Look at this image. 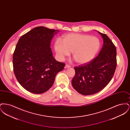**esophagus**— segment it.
Instances as JSON below:
<instances>
[{
	"instance_id": "esophagus-1",
	"label": "esophagus",
	"mask_w": 130,
	"mask_h": 130,
	"mask_svg": "<svg viewBox=\"0 0 130 130\" xmlns=\"http://www.w3.org/2000/svg\"><path fill=\"white\" fill-rule=\"evenodd\" d=\"M70 65H68V64H66L65 65V67L64 68H70Z\"/></svg>"
}]
</instances>
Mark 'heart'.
<instances>
[{
	"instance_id": "1",
	"label": "heart",
	"mask_w": 130,
	"mask_h": 130,
	"mask_svg": "<svg viewBox=\"0 0 130 130\" xmlns=\"http://www.w3.org/2000/svg\"><path fill=\"white\" fill-rule=\"evenodd\" d=\"M100 46L99 39L85 34H69L57 39L54 43L56 56L62 61L72 52L73 57L79 64L91 61L98 52Z\"/></svg>"
}]
</instances>
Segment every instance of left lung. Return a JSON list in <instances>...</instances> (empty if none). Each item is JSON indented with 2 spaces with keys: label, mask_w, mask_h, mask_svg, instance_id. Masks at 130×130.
<instances>
[{
  "label": "left lung",
  "mask_w": 130,
  "mask_h": 130,
  "mask_svg": "<svg viewBox=\"0 0 130 130\" xmlns=\"http://www.w3.org/2000/svg\"><path fill=\"white\" fill-rule=\"evenodd\" d=\"M98 32L103 39L99 55L91 61L74 68L72 86L84 95L98 93L105 88L111 80L117 65L115 45L106 34Z\"/></svg>",
  "instance_id": "obj_1"
}]
</instances>
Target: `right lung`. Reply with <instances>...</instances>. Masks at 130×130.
<instances>
[{
	"label": "right lung",
	"mask_w": 130,
	"mask_h": 130,
	"mask_svg": "<svg viewBox=\"0 0 130 130\" xmlns=\"http://www.w3.org/2000/svg\"><path fill=\"white\" fill-rule=\"evenodd\" d=\"M58 30L39 26L21 36L13 54V72L19 84L31 93L40 94L53 85L65 64L53 56L51 41Z\"/></svg>",
	"instance_id": "obj_1"
}]
</instances>
